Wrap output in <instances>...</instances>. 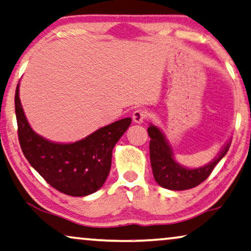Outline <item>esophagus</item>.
Wrapping results in <instances>:
<instances>
[{"instance_id": "1", "label": "esophagus", "mask_w": 251, "mask_h": 251, "mask_svg": "<svg viewBox=\"0 0 251 251\" xmlns=\"http://www.w3.org/2000/svg\"><path fill=\"white\" fill-rule=\"evenodd\" d=\"M132 117H133V121L137 123V124H142V123H143L148 117V111L144 109H136L134 110Z\"/></svg>"}]
</instances>
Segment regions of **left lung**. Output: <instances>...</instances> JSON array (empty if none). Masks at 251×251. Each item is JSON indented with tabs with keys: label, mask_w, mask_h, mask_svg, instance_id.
<instances>
[{
	"label": "left lung",
	"mask_w": 251,
	"mask_h": 251,
	"mask_svg": "<svg viewBox=\"0 0 251 251\" xmlns=\"http://www.w3.org/2000/svg\"><path fill=\"white\" fill-rule=\"evenodd\" d=\"M150 141V159H151L152 173L155 181L170 190H185L194 188L203 182L214 169V167L226 154L231 141L220 152L219 156L212 162L196 169H188L179 164L174 159V153L163 133L154 125L148 128Z\"/></svg>",
	"instance_id": "left-lung-1"
}]
</instances>
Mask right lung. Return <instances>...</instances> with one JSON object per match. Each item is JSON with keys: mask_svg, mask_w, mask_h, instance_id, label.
Instances as JSON below:
<instances>
[{"mask_svg": "<svg viewBox=\"0 0 251 251\" xmlns=\"http://www.w3.org/2000/svg\"><path fill=\"white\" fill-rule=\"evenodd\" d=\"M14 104L22 152L48 184L58 192L77 197L101 188L110 171L113 149L132 119H119L74 143H54L30 127L19 98V83Z\"/></svg>", "mask_w": 251, "mask_h": 251, "instance_id": "1", "label": "right lung"}]
</instances>
